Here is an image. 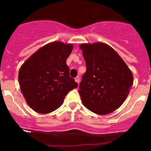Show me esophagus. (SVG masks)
Instances as JSON below:
<instances>
[{
    "label": "esophagus",
    "mask_w": 151,
    "mask_h": 151,
    "mask_svg": "<svg viewBox=\"0 0 151 151\" xmlns=\"http://www.w3.org/2000/svg\"><path fill=\"white\" fill-rule=\"evenodd\" d=\"M75 81H76V82L77 83H78V84H79V81H80V78H79V76L76 77V78H75Z\"/></svg>",
    "instance_id": "obj_1"
}]
</instances>
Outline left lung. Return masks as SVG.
<instances>
[{"mask_svg": "<svg viewBox=\"0 0 151 151\" xmlns=\"http://www.w3.org/2000/svg\"><path fill=\"white\" fill-rule=\"evenodd\" d=\"M80 48L87 68L78 90L84 106L99 115L112 113L129 95L133 85L132 71L106 44H82Z\"/></svg>", "mask_w": 151, "mask_h": 151, "instance_id": "left-lung-1", "label": "left lung"}]
</instances>
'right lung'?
Wrapping results in <instances>:
<instances>
[{"instance_id": "obj_1", "label": "right lung", "mask_w": 151, "mask_h": 151, "mask_svg": "<svg viewBox=\"0 0 151 151\" xmlns=\"http://www.w3.org/2000/svg\"><path fill=\"white\" fill-rule=\"evenodd\" d=\"M73 48L71 44L54 41L38 49L20 67V90L34 111L43 114L54 111L68 92L78 87L69 76L66 63Z\"/></svg>"}]
</instances>
